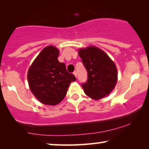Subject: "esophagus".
I'll return each mask as SVG.
<instances>
[{
	"label": "esophagus",
	"instance_id": "obj_1",
	"mask_svg": "<svg viewBox=\"0 0 149 149\" xmlns=\"http://www.w3.org/2000/svg\"><path fill=\"white\" fill-rule=\"evenodd\" d=\"M73 74H74V76L77 78V72H76V71H74V72H73Z\"/></svg>",
	"mask_w": 149,
	"mask_h": 149
}]
</instances>
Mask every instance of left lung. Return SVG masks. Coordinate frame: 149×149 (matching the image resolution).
I'll list each match as a JSON object with an SVG mask.
<instances>
[{"mask_svg":"<svg viewBox=\"0 0 149 149\" xmlns=\"http://www.w3.org/2000/svg\"><path fill=\"white\" fill-rule=\"evenodd\" d=\"M78 54L88 72V80L82 84L85 93L100 100L115 88L118 73L115 64L102 49L96 47L80 49Z\"/></svg>","mask_w":149,"mask_h":149,"instance_id":"obj_1","label":"left lung"}]
</instances>
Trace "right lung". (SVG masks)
Returning <instances> with one entry per match:
<instances>
[{"label": "right lung", "mask_w": 149, "mask_h": 149, "mask_svg": "<svg viewBox=\"0 0 149 149\" xmlns=\"http://www.w3.org/2000/svg\"><path fill=\"white\" fill-rule=\"evenodd\" d=\"M59 49L53 46L44 48L28 71L31 91L42 104L56 105L63 100L71 82L76 80L66 71L64 63L58 61Z\"/></svg>", "instance_id": "right-lung-1"}]
</instances>
